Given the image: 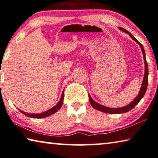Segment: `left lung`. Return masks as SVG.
I'll return each instance as SVG.
<instances>
[{"instance_id":"left-lung-1","label":"left lung","mask_w":158,"mask_h":158,"mask_svg":"<svg viewBox=\"0 0 158 158\" xmlns=\"http://www.w3.org/2000/svg\"><path fill=\"white\" fill-rule=\"evenodd\" d=\"M119 29L123 31L125 33H127V34L130 35V37L132 38L134 40H135L136 43H137L139 46L141 47V51L143 52V59H144V63H145V73H144V77H143V82H142V85L140 89V91H139V93L138 94L136 97L134 99L132 102H131L130 104L125 106V107H122V108H108V107H106L104 106H102L98 103L97 102H95L94 100L92 99V97H90V95L89 94V102L90 104L92 105V106L99 111H102V112L103 113H114V114H116V113H124L126 112H128L130 110L132 109L134 107L136 106V105L138 104V103L140 102L141 99L143 97L145 93L146 92V89H147V86H148V64H147V61L146 59V54H145V51H144V48L143 47V45L139 42V41L136 39L134 36L131 35V33H130L128 31L125 30V28L119 27Z\"/></svg>"}]
</instances>
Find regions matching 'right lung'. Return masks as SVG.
I'll use <instances>...</instances> for the list:
<instances>
[{
	"mask_svg": "<svg viewBox=\"0 0 158 158\" xmlns=\"http://www.w3.org/2000/svg\"><path fill=\"white\" fill-rule=\"evenodd\" d=\"M63 102H64V91L62 92L61 94V97L60 98V100H59V102H58L56 106H55L53 108H50V109H49L47 111H45V112H43L42 113H38V114H31V113H27L26 112H24V111H22L20 110V112L23 113V114L28 116V117L29 118H46L48 117V116L52 114H53V113H56V111H57L59 108L61 107L62 104H63Z\"/></svg>",
	"mask_w": 158,
	"mask_h": 158,
	"instance_id": "add662e5",
	"label": "right lung"
}]
</instances>
